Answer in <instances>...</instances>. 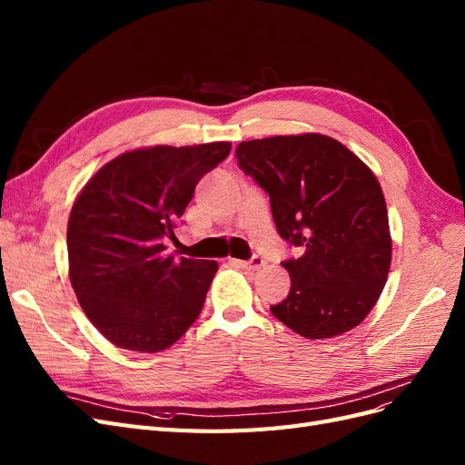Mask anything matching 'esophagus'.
<instances>
[{"label":"esophagus","instance_id":"esophagus-1","mask_svg":"<svg viewBox=\"0 0 465 465\" xmlns=\"http://www.w3.org/2000/svg\"><path fill=\"white\" fill-rule=\"evenodd\" d=\"M236 265H241L242 270H248V272H258L260 267H263V258L260 256H252L250 260H232Z\"/></svg>","mask_w":465,"mask_h":465}]
</instances>
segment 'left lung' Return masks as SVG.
<instances>
[{
    "label": "left lung",
    "mask_w": 465,
    "mask_h": 465,
    "mask_svg": "<svg viewBox=\"0 0 465 465\" xmlns=\"http://www.w3.org/2000/svg\"><path fill=\"white\" fill-rule=\"evenodd\" d=\"M234 154L270 195L279 236L302 250L301 258L281 262L291 291L270 306L272 314L308 340L359 326L384 289L391 260L388 209L371 168L320 134L252 139Z\"/></svg>",
    "instance_id": "1"
}]
</instances>
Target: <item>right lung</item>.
<instances>
[{
	"label": "right lung",
	"instance_id": "add662e5",
	"mask_svg": "<svg viewBox=\"0 0 465 465\" xmlns=\"http://www.w3.org/2000/svg\"><path fill=\"white\" fill-rule=\"evenodd\" d=\"M231 143L124 153L83 188L67 223L69 279L108 341L139 353L176 343L198 320L217 263L174 256L164 242L198 182Z\"/></svg>",
	"mask_w": 465,
	"mask_h": 465
}]
</instances>
